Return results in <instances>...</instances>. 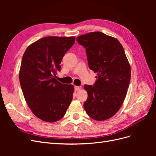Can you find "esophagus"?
<instances>
[{
    "instance_id": "esophagus-1",
    "label": "esophagus",
    "mask_w": 156,
    "mask_h": 156,
    "mask_svg": "<svg viewBox=\"0 0 156 156\" xmlns=\"http://www.w3.org/2000/svg\"><path fill=\"white\" fill-rule=\"evenodd\" d=\"M74 88H75V91H79V90H81V87L75 86Z\"/></svg>"
}]
</instances>
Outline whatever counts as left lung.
<instances>
[{
	"mask_svg": "<svg viewBox=\"0 0 156 156\" xmlns=\"http://www.w3.org/2000/svg\"><path fill=\"white\" fill-rule=\"evenodd\" d=\"M77 41L86 49L89 68L98 73L93 86H84L88 93L84 110L96 120L110 119L121 107L130 82L124 49L117 39L101 32L79 36Z\"/></svg>",
	"mask_w": 156,
	"mask_h": 156,
	"instance_id": "1",
	"label": "left lung"
}]
</instances>
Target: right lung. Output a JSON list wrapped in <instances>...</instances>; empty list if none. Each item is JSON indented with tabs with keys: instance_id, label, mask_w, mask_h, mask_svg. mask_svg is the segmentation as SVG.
<instances>
[{
	"instance_id": "1",
	"label": "right lung",
	"mask_w": 156,
	"mask_h": 156,
	"mask_svg": "<svg viewBox=\"0 0 156 156\" xmlns=\"http://www.w3.org/2000/svg\"><path fill=\"white\" fill-rule=\"evenodd\" d=\"M75 37L48 36L35 41L23 56L20 81L26 102L34 115L54 122L64 116L73 99L72 84L55 79L61 61Z\"/></svg>"
}]
</instances>
